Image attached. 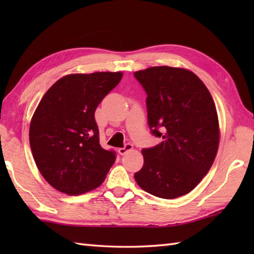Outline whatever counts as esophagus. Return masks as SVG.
Returning a JSON list of instances; mask_svg holds the SVG:
<instances>
[{
  "label": "esophagus",
  "mask_w": 254,
  "mask_h": 254,
  "mask_svg": "<svg viewBox=\"0 0 254 254\" xmlns=\"http://www.w3.org/2000/svg\"><path fill=\"white\" fill-rule=\"evenodd\" d=\"M131 149H133V145L131 144V143H127V144H126L124 145L123 147H120L118 149V152H119V154L120 155H126L127 152H130Z\"/></svg>",
  "instance_id": "esophagus-1"
}]
</instances>
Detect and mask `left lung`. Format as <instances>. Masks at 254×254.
<instances>
[{
  "mask_svg": "<svg viewBox=\"0 0 254 254\" xmlns=\"http://www.w3.org/2000/svg\"><path fill=\"white\" fill-rule=\"evenodd\" d=\"M146 91L148 127L163 138L144 148V165L134 178L144 191L176 198L192 191L216 157L219 127L216 107L195 74L179 67L154 66L134 73Z\"/></svg>",
  "mask_w": 254,
  "mask_h": 254,
  "instance_id": "obj_1",
  "label": "left lung"
}]
</instances>
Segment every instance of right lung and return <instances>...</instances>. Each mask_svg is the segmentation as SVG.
I'll return each mask as SVG.
<instances>
[{"label":"right lung","mask_w":254,"mask_h":254,"mask_svg":"<svg viewBox=\"0 0 254 254\" xmlns=\"http://www.w3.org/2000/svg\"><path fill=\"white\" fill-rule=\"evenodd\" d=\"M122 76L66 75L40 100L30 122V148L40 174L58 191L78 195L94 190L115 163V150L100 146L95 111Z\"/></svg>","instance_id":"obj_1"}]
</instances>
